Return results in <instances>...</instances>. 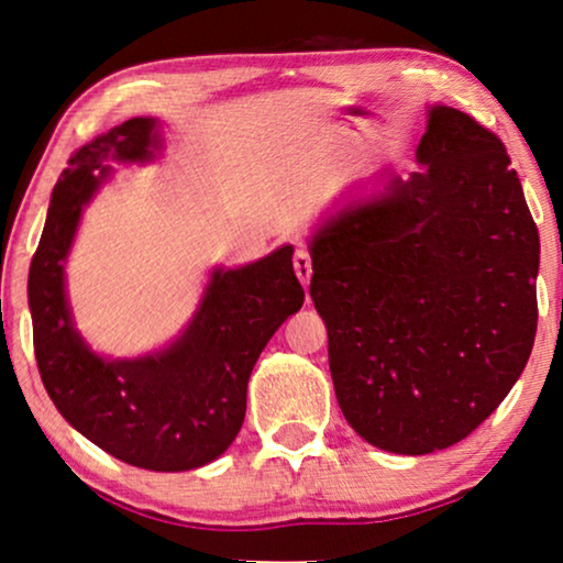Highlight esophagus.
<instances>
[{
	"label": "esophagus",
	"mask_w": 563,
	"mask_h": 563,
	"mask_svg": "<svg viewBox=\"0 0 563 563\" xmlns=\"http://www.w3.org/2000/svg\"><path fill=\"white\" fill-rule=\"evenodd\" d=\"M295 274H297V279L305 284H310V276H312V258H310V253H307L305 249H299L297 253H295Z\"/></svg>",
	"instance_id": "34e87169"
}]
</instances>
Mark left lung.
<instances>
[{"mask_svg":"<svg viewBox=\"0 0 563 563\" xmlns=\"http://www.w3.org/2000/svg\"><path fill=\"white\" fill-rule=\"evenodd\" d=\"M415 158L407 179L387 168L343 191L310 235L338 405L366 443L402 456L464 441L520 379L541 264L495 133L433 104Z\"/></svg>","mask_w":563,"mask_h":563,"instance_id":"obj_1","label":"left lung"}]
</instances>
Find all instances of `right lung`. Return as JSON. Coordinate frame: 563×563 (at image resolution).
Masks as SVG:
<instances>
[{"label":"right lung","mask_w":563,"mask_h":563,"mask_svg":"<svg viewBox=\"0 0 563 563\" xmlns=\"http://www.w3.org/2000/svg\"><path fill=\"white\" fill-rule=\"evenodd\" d=\"M156 118H133L71 156L53 187L30 264L27 305L45 391L84 438L148 472H189L235 441L253 366L305 302L291 245L253 264L214 266L187 328L164 349L107 358L84 341L66 297V261L81 214L114 174L112 164H151L164 148Z\"/></svg>","instance_id":"obj_1"}]
</instances>
